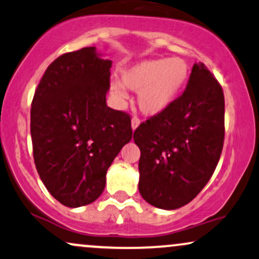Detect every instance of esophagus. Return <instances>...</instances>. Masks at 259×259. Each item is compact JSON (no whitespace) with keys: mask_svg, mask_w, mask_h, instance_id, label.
<instances>
[{"mask_svg":"<svg viewBox=\"0 0 259 259\" xmlns=\"http://www.w3.org/2000/svg\"><path fill=\"white\" fill-rule=\"evenodd\" d=\"M139 125H140V119H139V118L134 117L133 119H132V127H133V130H135Z\"/></svg>","mask_w":259,"mask_h":259,"instance_id":"1","label":"esophagus"}]
</instances>
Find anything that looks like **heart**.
Returning <instances> with one entry per match:
<instances>
[{"label": "heart", "instance_id": "heart-1", "mask_svg": "<svg viewBox=\"0 0 259 259\" xmlns=\"http://www.w3.org/2000/svg\"><path fill=\"white\" fill-rule=\"evenodd\" d=\"M189 78L183 58L144 59L121 70L120 82L112 81L109 91L119 102L126 100L124 86L139 92L138 103L146 115H158L173 105Z\"/></svg>", "mask_w": 259, "mask_h": 259}]
</instances>
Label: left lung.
<instances>
[{
    "mask_svg": "<svg viewBox=\"0 0 259 259\" xmlns=\"http://www.w3.org/2000/svg\"><path fill=\"white\" fill-rule=\"evenodd\" d=\"M134 141L141 151L139 191L147 203L178 209L200 194L224 142V94L206 65L194 64L183 95L140 124Z\"/></svg>",
    "mask_w": 259,
    "mask_h": 259,
    "instance_id": "obj_1",
    "label": "left lung"
}]
</instances>
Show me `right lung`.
I'll list each match as a JSON object with an SVG mask.
<instances>
[{"instance_id":"right-lung-1","label":"right lung","mask_w":259,"mask_h":259,"mask_svg":"<svg viewBox=\"0 0 259 259\" xmlns=\"http://www.w3.org/2000/svg\"><path fill=\"white\" fill-rule=\"evenodd\" d=\"M111 67L95 47L65 53L49 65L32 99L35 165L50 194L67 207L100 197L107 170L133 138L129 114L106 103Z\"/></svg>"}]
</instances>
